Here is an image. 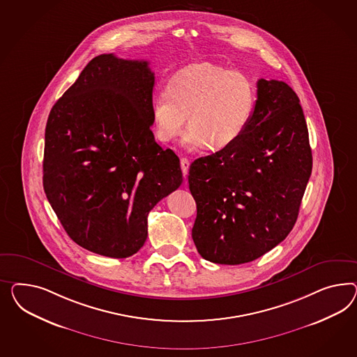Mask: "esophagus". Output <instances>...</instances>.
<instances>
[{
	"label": "esophagus",
	"mask_w": 357,
	"mask_h": 357,
	"mask_svg": "<svg viewBox=\"0 0 357 357\" xmlns=\"http://www.w3.org/2000/svg\"><path fill=\"white\" fill-rule=\"evenodd\" d=\"M181 169L184 176L188 174V169H190V161L187 158H181Z\"/></svg>",
	"instance_id": "34e87169"
}]
</instances>
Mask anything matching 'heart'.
Returning <instances> with one entry per match:
<instances>
[{
    "label": "heart",
    "mask_w": 357,
    "mask_h": 357,
    "mask_svg": "<svg viewBox=\"0 0 357 357\" xmlns=\"http://www.w3.org/2000/svg\"><path fill=\"white\" fill-rule=\"evenodd\" d=\"M255 105L256 89L245 74L209 62L193 63L178 71L154 97V134L170 143L182 134L187 119V148L205 144L223 149L244 134Z\"/></svg>",
    "instance_id": "heart-1"
}]
</instances>
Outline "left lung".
<instances>
[{
  "mask_svg": "<svg viewBox=\"0 0 357 357\" xmlns=\"http://www.w3.org/2000/svg\"><path fill=\"white\" fill-rule=\"evenodd\" d=\"M312 173L308 127L294 89L260 79L244 134L190 166L192 239L205 260L239 265L284 241Z\"/></svg>",
  "mask_w": 357,
  "mask_h": 357,
  "instance_id": "left-lung-1",
  "label": "left lung"
}]
</instances>
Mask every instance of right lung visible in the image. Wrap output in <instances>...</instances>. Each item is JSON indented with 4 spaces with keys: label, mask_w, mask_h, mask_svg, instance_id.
<instances>
[{
    "label": "right lung",
    "mask_w": 357,
    "mask_h": 357,
    "mask_svg": "<svg viewBox=\"0 0 357 357\" xmlns=\"http://www.w3.org/2000/svg\"><path fill=\"white\" fill-rule=\"evenodd\" d=\"M148 61L93 58L50 110L43 185L68 236L106 257L144 245L148 214L182 184L178 155L154 140Z\"/></svg>",
    "instance_id": "right-lung-1"
}]
</instances>
